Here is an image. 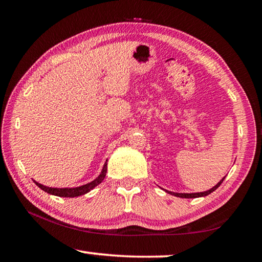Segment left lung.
Segmentation results:
<instances>
[{
	"label": "left lung",
	"instance_id": "1",
	"mask_svg": "<svg viewBox=\"0 0 262 262\" xmlns=\"http://www.w3.org/2000/svg\"><path fill=\"white\" fill-rule=\"evenodd\" d=\"M223 180H224V178L222 179L219 184H217L216 186H214V187H212L211 189H209V190H207V192H202V193H192V194H187V193H172V192H166L167 193H170V194H172V195H174V196H179V198H185V199H192V198H199V196H206V195H209L210 193H212L214 192L215 189H217L220 187V185L223 183Z\"/></svg>",
	"mask_w": 262,
	"mask_h": 262
}]
</instances>
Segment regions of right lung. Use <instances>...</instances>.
Masks as SVG:
<instances>
[{
    "label": "right lung",
    "instance_id": "right-lung-1",
    "mask_svg": "<svg viewBox=\"0 0 262 262\" xmlns=\"http://www.w3.org/2000/svg\"><path fill=\"white\" fill-rule=\"evenodd\" d=\"M106 172H107V162L104 164L103 171H101V173L99 174L98 178L86 185L79 186V187H75V188H52V187H47V186L39 184L37 181H34V183L39 188H41L42 190H45V192L50 193L52 195H56V196H62V198H75V196H79V195L86 194L88 192H90L91 189H94L97 185H99L101 181L104 180Z\"/></svg>",
    "mask_w": 262,
    "mask_h": 262
}]
</instances>
